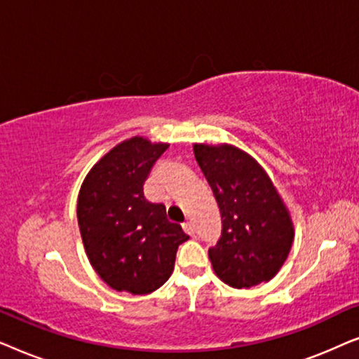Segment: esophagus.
I'll use <instances>...</instances> for the list:
<instances>
[{"label":"esophagus","mask_w":359,"mask_h":359,"mask_svg":"<svg viewBox=\"0 0 359 359\" xmlns=\"http://www.w3.org/2000/svg\"><path fill=\"white\" fill-rule=\"evenodd\" d=\"M183 230L188 235H193L194 233V227H193V224L189 222V220H186V222H183Z\"/></svg>","instance_id":"1"}]
</instances>
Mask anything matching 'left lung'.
Instances as JSON below:
<instances>
[{"label":"left lung","mask_w":359,"mask_h":359,"mask_svg":"<svg viewBox=\"0 0 359 359\" xmlns=\"http://www.w3.org/2000/svg\"><path fill=\"white\" fill-rule=\"evenodd\" d=\"M196 161L222 215V237L209 248L220 281L248 289L276 276L294 242L287 205L266 170L230 144H194Z\"/></svg>","instance_id":"8db88e82"}]
</instances>
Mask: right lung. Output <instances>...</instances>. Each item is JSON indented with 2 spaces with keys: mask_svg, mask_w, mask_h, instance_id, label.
Masks as SVG:
<instances>
[{
  "mask_svg": "<svg viewBox=\"0 0 359 359\" xmlns=\"http://www.w3.org/2000/svg\"><path fill=\"white\" fill-rule=\"evenodd\" d=\"M170 144L130 137L102 155L78 194V225L91 266L107 286L142 296L168 281L189 237L145 199L144 183Z\"/></svg>",
  "mask_w": 359,
  "mask_h": 359,
  "instance_id": "1",
  "label": "right lung"
}]
</instances>
